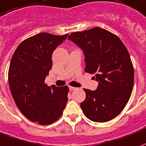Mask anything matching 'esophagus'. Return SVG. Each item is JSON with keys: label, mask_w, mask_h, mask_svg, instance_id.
Instances as JSON below:
<instances>
[{"label": "esophagus", "mask_w": 146, "mask_h": 146, "mask_svg": "<svg viewBox=\"0 0 146 146\" xmlns=\"http://www.w3.org/2000/svg\"><path fill=\"white\" fill-rule=\"evenodd\" d=\"M69 89H70V90H75L76 88H75V87H72V86H69Z\"/></svg>", "instance_id": "34e87169"}]
</instances>
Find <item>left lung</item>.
Listing matches in <instances>:
<instances>
[{
  "label": "left lung",
  "mask_w": 146,
  "mask_h": 146,
  "mask_svg": "<svg viewBox=\"0 0 146 146\" xmlns=\"http://www.w3.org/2000/svg\"><path fill=\"white\" fill-rule=\"evenodd\" d=\"M68 39L83 51L86 72L95 74L97 89H84L86 100L80 107L86 117L107 122L123 110L134 85V68L129 53L119 37L96 27L72 33Z\"/></svg>",
  "instance_id": "left-lung-1"
}]
</instances>
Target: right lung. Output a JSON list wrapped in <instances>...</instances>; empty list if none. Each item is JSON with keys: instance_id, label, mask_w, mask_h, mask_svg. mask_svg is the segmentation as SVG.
<instances>
[{"instance_id": "add662e5", "label": "right lung", "mask_w": 146, "mask_h": 146, "mask_svg": "<svg viewBox=\"0 0 146 146\" xmlns=\"http://www.w3.org/2000/svg\"><path fill=\"white\" fill-rule=\"evenodd\" d=\"M68 36L36 34L19 44L11 60L8 83L14 100L25 117L41 125L57 121L68 100V86L50 87L44 82L53 52Z\"/></svg>"}]
</instances>
